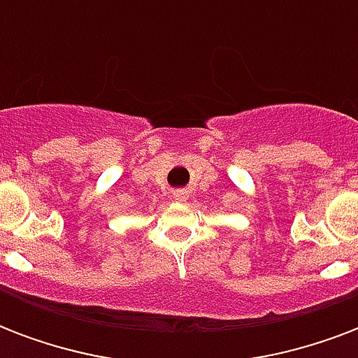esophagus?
Segmentation results:
<instances>
[{
	"label": "esophagus",
	"mask_w": 358,
	"mask_h": 358,
	"mask_svg": "<svg viewBox=\"0 0 358 358\" xmlns=\"http://www.w3.org/2000/svg\"><path fill=\"white\" fill-rule=\"evenodd\" d=\"M174 196H176V201H182V199H184V193H174Z\"/></svg>",
	"instance_id": "34e87169"
}]
</instances>
